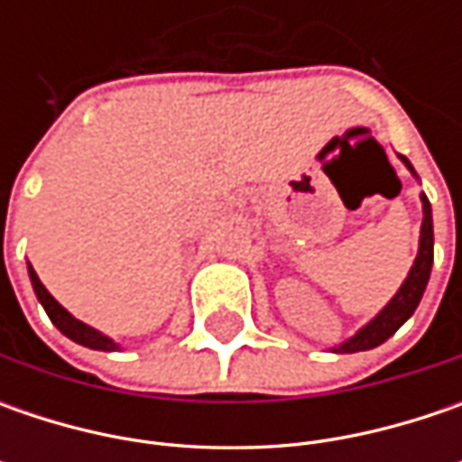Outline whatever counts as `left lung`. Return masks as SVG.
<instances>
[{"instance_id":"obj_1","label":"left lung","mask_w":462,"mask_h":462,"mask_svg":"<svg viewBox=\"0 0 462 462\" xmlns=\"http://www.w3.org/2000/svg\"><path fill=\"white\" fill-rule=\"evenodd\" d=\"M403 159V156H401ZM403 164L411 169V164L403 159ZM414 171V169H411ZM421 208H424V221H421V239H419V254L414 259V267L409 277L403 280L401 291L393 295V300L367 324L360 328L349 342L337 346L334 352H363V349H373V346L383 345L388 337H393L401 328V324L417 310L419 300L424 295L427 280L432 273V259H435V234H432V208L427 195H421Z\"/></svg>"}]
</instances>
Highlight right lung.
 Instances as JSON below:
<instances>
[{
    "mask_svg": "<svg viewBox=\"0 0 462 462\" xmlns=\"http://www.w3.org/2000/svg\"><path fill=\"white\" fill-rule=\"evenodd\" d=\"M27 273H30V280H32V291L38 295V300L43 303L45 313H48V319L53 321V327L59 328L61 334H66L69 339H74L77 345L89 346V349H102V352H110V349H116V342L113 339H107V337H102L99 331H95L92 327H87V324H81L79 319H74L69 310L63 309L61 303L53 298V295L45 291V285L38 280L35 275V270L32 267H27Z\"/></svg>",
    "mask_w": 462,
    "mask_h": 462,
    "instance_id": "right-lung-1",
    "label": "right lung"
}]
</instances>
